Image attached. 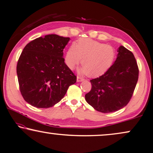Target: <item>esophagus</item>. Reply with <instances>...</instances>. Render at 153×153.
I'll return each mask as SVG.
<instances>
[{"instance_id": "34e87169", "label": "esophagus", "mask_w": 153, "mask_h": 153, "mask_svg": "<svg viewBox=\"0 0 153 153\" xmlns=\"http://www.w3.org/2000/svg\"><path fill=\"white\" fill-rule=\"evenodd\" d=\"M84 81V79H82V77H80L79 76H77L76 77V81L77 82H81V81Z\"/></svg>"}]
</instances>
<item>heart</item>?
Listing matches in <instances>:
<instances>
[{
    "label": "heart",
    "instance_id": "b5f03b06",
    "mask_svg": "<svg viewBox=\"0 0 153 153\" xmlns=\"http://www.w3.org/2000/svg\"><path fill=\"white\" fill-rule=\"evenodd\" d=\"M116 55V50L111 45L91 39L81 38L69 47L65 62L70 69L73 70L82 59V66L79 69V73L95 77L108 71L114 63Z\"/></svg>",
    "mask_w": 153,
    "mask_h": 153
}]
</instances>
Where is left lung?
<instances>
[{
	"mask_svg": "<svg viewBox=\"0 0 153 153\" xmlns=\"http://www.w3.org/2000/svg\"><path fill=\"white\" fill-rule=\"evenodd\" d=\"M116 61L102 76L91 80L90 92L85 95L87 102L102 113H111L127 105L138 79V68L134 56L121 45Z\"/></svg>",
	"mask_w": 153,
	"mask_h": 153,
	"instance_id": "obj_1",
	"label": "left lung"
}]
</instances>
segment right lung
Segmentation results:
<instances>
[{"mask_svg":"<svg viewBox=\"0 0 153 153\" xmlns=\"http://www.w3.org/2000/svg\"><path fill=\"white\" fill-rule=\"evenodd\" d=\"M69 40V37L50 34L36 38L24 48L17 74L21 95L32 106H53L76 82V76L63 58V50Z\"/></svg>","mask_w":153,"mask_h":153,"instance_id":"right-lung-1","label":"right lung"}]
</instances>
